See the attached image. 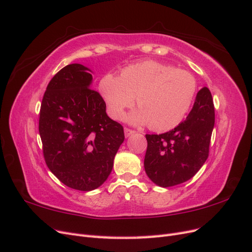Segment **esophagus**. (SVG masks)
Listing matches in <instances>:
<instances>
[{
	"mask_svg": "<svg viewBox=\"0 0 252 252\" xmlns=\"http://www.w3.org/2000/svg\"><path fill=\"white\" fill-rule=\"evenodd\" d=\"M134 133H135L134 129H131V128H128V127H125V135H126V137H128L129 135H132Z\"/></svg>",
	"mask_w": 252,
	"mask_h": 252,
	"instance_id": "esophagus-1",
	"label": "esophagus"
}]
</instances>
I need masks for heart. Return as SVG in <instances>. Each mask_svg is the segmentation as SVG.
Instances as JSON below:
<instances>
[{"label": "heart", "instance_id": "heart-1", "mask_svg": "<svg viewBox=\"0 0 252 252\" xmlns=\"http://www.w3.org/2000/svg\"><path fill=\"white\" fill-rule=\"evenodd\" d=\"M99 91L114 119L123 118L136 99L139 109L129 117L133 123L149 124L153 131L163 132L183 120L196 95L197 82L189 71L144 61L124 68L120 76L104 75Z\"/></svg>", "mask_w": 252, "mask_h": 252}]
</instances>
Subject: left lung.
Returning <instances> with one entry per match:
<instances>
[{"label":"left lung","mask_w":252,"mask_h":252,"mask_svg":"<svg viewBox=\"0 0 252 252\" xmlns=\"http://www.w3.org/2000/svg\"><path fill=\"white\" fill-rule=\"evenodd\" d=\"M214 126L213 96L203 87L179 126L163 134L145 135L144 169L150 179L161 188H170L192 178L208 158Z\"/></svg>","instance_id":"1"}]
</instances>
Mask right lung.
Here are the masks:
<instances>
[{
  "mask_svg": "<svg viewBox=\"0 0 252 252\" xmlns=\"http://www.w3.org/2000/svg\"><path fill=\"white\" fill-rule=\"evenodd\" d=\"M80 63L63 67L46 89L38 132L52 174L73 189L93 190L108 179L125 140L124 126L105 113L92 75Z\"/></svg>",
  "mask_w": 252,
  "mask_h": 252,
  "instance_id": "1",
  "label": "right lung"
}]
</instances>
